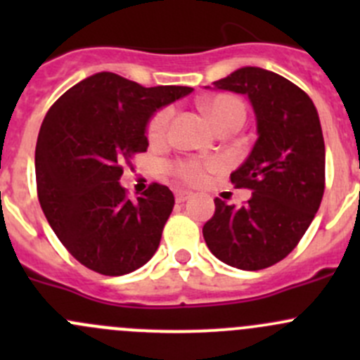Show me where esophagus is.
<instances>
[{
    "instance_id": "obj_1",
    "label": "esophagus",
    "mask_w": 360,
    "mask_h": 360,
    "mask_svg": "<svg viewBox=\"0 0 360 360\" xmlns=\"http://www.w3.org/2000/svg\"><path fill=\"white\" fill-rule=\"evenodd\" d=\"M188 198H191L190 191H184V190H177V191H176V202H177V203L186 202Z\"/></svg>"
}]
</instances>
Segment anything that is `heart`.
<instances>
[{"mask_svg":"<svg viewBox=\"0 0 360 360\" xmlns=\"http://www.w3.org/2000/svg\"><path fill=\"white\" fill-rule=\"evenodd\" d=\"M200 106L207 118H209V122L214 125V129L217 130L230 125L242 127V123H244L245 120L244 104H242L237 97L228 96V94L207 97V99L202 101ZM169 122L170 110H163L160 111L158 115H155V118L151 120L150 123V129H148L150 139H163L167 134V129H169ZM174 172H176L177 177H181V179L186 181V183L190 184L202 183L203 177H205V169H203L202 163L195 162V160H183V162L176 163Z\"/></svg>","mask_w":360,"mask_h":360,"instance_id":"b5f03b06","label":"heart"}]
</instances>
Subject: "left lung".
Instances as JSON below:
<instances>
[{
	"label": "left lung",
	"instance_id": "left-lung-1",
	"mask_svg": "<svg viewBox=\"0 0 360 360\" xmlns=\"http://www.w3.org/2000/svg\"><path fill=\"white\" fill-rule=\"evenodd\" d=\"M212 86L248 97L257 139L231 172L235 186L252 190L249 202L235 207L216 198L202 233L223 263L263 270L296 248L321 207L326 170L321 120L300 86L268 69L240 68Z\"/></svg>",
	"mask_w": 360,
	"mask_h": 360
}]
</instances>
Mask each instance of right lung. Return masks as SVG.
Segmentation results:
<instances>
[{"instance_id": "right-lung-1", "label": "right lung", "mask_w": 360, "mask_h": 360, "mask_svg": "<svg viewBox=\"0 0 360 360\" xmlns=\"http://www.w3.org/2000/svg\"><path fill=\"white\" fill-rule=\"evenodd\" d=\"M191 92L146 89L103 71L71 86L46 112L34 157L39 205L64 248L90 270L118 277L157 252L172 191L153 183L129 200L122 165L148 150L155 112Z\"/></svg>"}]
</instances>
